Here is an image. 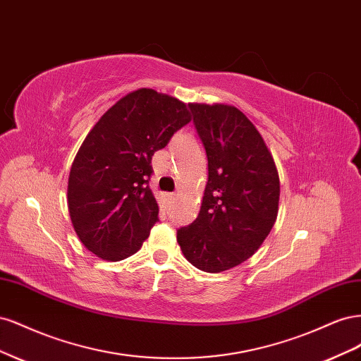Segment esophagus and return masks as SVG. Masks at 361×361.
Returning a JSON list of instances; mask_svg holds the SVG:
<instances>
[{"mask_svg":"<svg viewBox=\"0 0 361 361\" xmlns=\"http://www.w3.org/2000/svg\"><path fill=\"white\" fill-rule=\"evenodd\" d=\"M174 199H176V194H174V192H170V194H167V200H169V202H173Z\"/></svg>","mask_w":361,"mask_h":361,"instance_id":"34e87169","label":"esophagus"}]
</instances>
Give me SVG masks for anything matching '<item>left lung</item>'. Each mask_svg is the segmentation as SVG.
I'll return each mask as SVG.
<instances>
[{
    "mask_svg": "<svg viewBox=\"0 0 361 361\" xmlns=\"http://www.w3.org/2000/svg\"><path fill=\"white\" fill-rule=\"evenodd\" d=\"M207 157V183L194 223L178 231L191 265L223 272L264 244L279 214L274 158L250 118L233 105L188 104Z\"/></svg>",
    "mask_w": 361,
    "mask_h": 361,
    "instance_id": "obj_1",
    "label": "left lung"
}]
</instances>
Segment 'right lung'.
<instances>
[{"label": "right lung", "mask_w": 361, "mask_h": 361, "mask_svg": "<svg viewBox=\"0 0 361 361\" xmlns=\"http://www.w3.org/2000/svg\"><path fill=\"white\" fill-rule=\"evenodd\" d=\"M191 122L187 104L154 89L118 99L87 134L68 182L71 221L84 247L102 260L141 248L158 221L149 188L152 157Z\"/></svg>", "instance_id": "1"}]
</instances>
